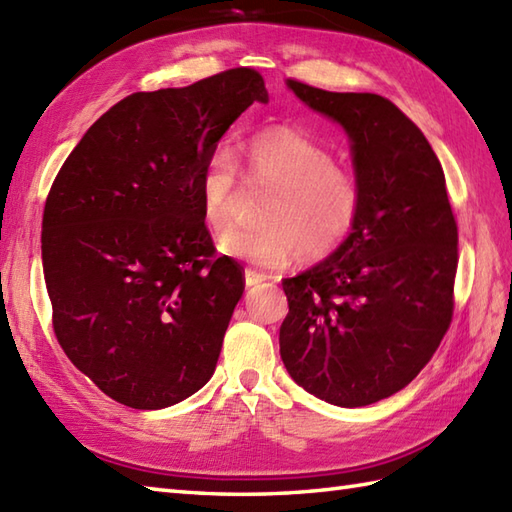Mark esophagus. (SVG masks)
<instances>
[{
  "instance_id": "esophagus-1",
  "label": "esophagus",
  "mask_w": 512,
  "mask_h": 512,
  "mask_svg": "<svg viewBox=\"0 0 512 512\" xmlns=\"http://www.w3.org/2000/svg\"><path fill=\"white\" fill-rule=\"evenodd\" d=\"M244 281H246V286L248 288H253V286H257V284H262V281H266V277L262 275V273H257V270H246L244 273Z\"/></svg>"
}]
</instances>
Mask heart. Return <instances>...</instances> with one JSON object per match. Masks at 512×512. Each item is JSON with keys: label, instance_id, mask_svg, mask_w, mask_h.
Returning <instances> with one entry per match:
<instances>
[{"label": "heart", "instance_id": "heart-1", "mask_svg": "<svg viewBox=\"0 0 512 512\" xmlns=\"http://www.w3.org/2000/svg\"><path fill=\"white\" fill-rule=\"evenodd\" d=\"M248 182L268 187L262 222L233 231L237 162L217 149L202 178V215L217 248L262 270H279L297 255L317 264L345 246L361 220V184L336 165L330 149L290 127H270L246 143Z\"/></svg>", "mask_w": 512, "mask_h": 512}]
</instances>
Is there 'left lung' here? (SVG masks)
Returning a JSON list of instances; mask_svg holds the SVG:
<instances>
[{
	"label": "left lung",
	"mask_w": 512,
	"mask_h": 512,
	"mask_svg": "<svg viewBox=\"0 0 512 512\" xmlns=\"http://www.w3.org/2000/svg\"><path fill=\"white\" fill-rule=\"evenodd\" d=\"M286 85L350 138L363 211L341 250L281 281V361L308 394L365 407L407 387L447 334L458 224L436 151L394 103Z\"/></svg>",
	"instance_id": "1"
}]
</instances>
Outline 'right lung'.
<instances>
[{
  "instance_id": "add662e5",
  "label": "right lung",
  "mask_w": 512,
  "mask_h": 512,
  "mask_svg": "<svg viewBox=\"0 0 512 512\" xmlns=\"http://www.w3.org/2000/svg\"><path fill=\"white\" fill-rule=\"evenodd\" d=\"M262 74L226 70L136 92L72 149L43 209L41 259L57 341L103 394L162 409L202 389L242 299V268L215 257L202 178Z\"/></svg>"
}]
</instances>
